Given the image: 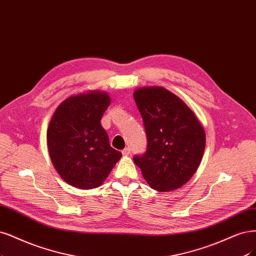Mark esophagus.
<instances>
[{"label": "esophagus", "instance_id": "34e87169", "mask_svg": "<svg viewBox=\"0 0 256 256\" xmlns=\"http://www.w3.org/2000/svg\"><path fill=\"white\" fill-rule=\"evenodd\" d=\"M122 156H129L130 154V148H125V149H122Z\"/></svg>", "mask_w": 256, "mask_h": 256}]
</instances>
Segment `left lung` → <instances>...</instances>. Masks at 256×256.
<instances>
[{
	"label": "left lung",
	"instance_id": "left-lung-1",
	"mask_svg": "<svg viewBox=\"0 0 256 256\" xmlns=\"http://www.w3.org/2000/svg\"><path fill=\"white\" fill-rule=\"evenodd\" d=\"M147 136V150L134 156L149 186L177 190L196 172L206 147L204 129L182 100L162 86L140 88L134 93Z\"/></svg>",
	"mask_w": 256,
	"mask_h": 256
}]
</instances>
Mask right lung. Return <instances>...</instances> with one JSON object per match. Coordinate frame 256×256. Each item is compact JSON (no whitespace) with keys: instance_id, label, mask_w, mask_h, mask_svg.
I'll return each instance as SVG.
<instances>
[{"instance_id":"obj_1","label":"right lung","mask_w":256,"mask_h":256,"mask_svg":"<svg viewBox=\"0 0 256 256\" xmlns=\"http://www.w3.org/2000/svg\"><path fill=\"white\" fill-rule=\"evenodd\" d=\"M110 102L106 92L89 91L64 100L52 114L46 134L50 158L72 186H100L122 156L100 124Z\"/></svg>"}]
</instances>
